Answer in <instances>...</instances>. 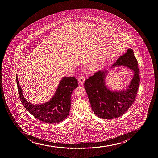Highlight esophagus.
Listing matches in <instances>:
<instances>
[{
  "label": "esophagus",
  "mask_w": 158,
  "mask_h": 158,
  "mask_svg": "<svg viewBox=\"0 0 158 158\" xmlns=\"http://www.w3.org/2000/svg\"><path fill=\"white\" fill-rule=\"evenodd\" d=\"M85 78L83 76H80L78 78V81L80 84H83L85 82Z\"/></svg>",
  "instance_id": "obj_1"
}]
</instances>
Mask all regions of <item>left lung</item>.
I'll list each match as a JSON object with an SVG mask.
<instances>
[{"label":"left lung","instance_id":"obj_1","mask_svg":"<svg viewBox=\"0 0 158 158\" xmlns=\"http://www.w3.org/2000/svg\"><path fill=\"white\" fill-rule=\"evenodd\" d=\"M124 66L133 71V77L126 89L112 90L106 83L109 71L99 70L85 80V88L92 110L100 118L112 119L121 117L133 104L140 84L139 70L137 59L132 49L117 59L109 70Z\"/></svg>","mask_w":158,"mask_h":158}]
</instances>
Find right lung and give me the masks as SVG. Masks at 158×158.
Masks as SVG:
<instances>
[{
	"label": "right lung",
	"instance_id": "1",
	"mask_svg": "<svg viewBox=\"0 0 158 158\" xmlns=\"http://www.w3.org/2000/svg\"><path fill=\"white\" fill-rule=\"evenodd\" d=\"M16 82L21 102L26 109L37 119L52 124L60 123L69 115L71 94L78 86V81L75 77H62L52 98L40 105L31 104L25 99L18 81L17 74Z\"/></svg>",
	"mask_w": 158,
	"mask_h": 158
}]
</instances>
